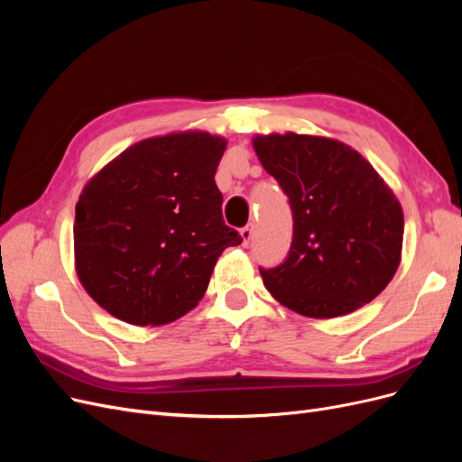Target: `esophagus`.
<instances>
[{
  "label": "esophagus",
  "instance_id": "esophagus-1",
  "mask_svg": "<svg viewBox=\"0 0 462 462\" xmlns=\"http://www.w3.org/2000/svg\"><path fill=\"white\" fill-rule=\"evenodd\" d=\"M253 233H254V226H253V223H250V226H246V227L241 229V236H243V245H245V246L250 243V239H253Z\"/></svg>",
  "mask_w": 462,
  "mask_h": 462
}]
</instances>
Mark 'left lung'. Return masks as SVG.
<instances>
[{
	"mask_svg": "<svg viewBox=\"0 0 462 462\" xmlns=\"http://www.w3.org/2000/svg\"><path fill=\"white\" fill-rule=\"evenodd\" d=\"M263 170L289 197L292 243L283 263L260 270L272 297L309 318H337L372 302L393 279L404 217L372 163L314 134H256Z\"/></svg>",
	"mask_w": 462,
	"mask_h": 462,
	"instance_id": "obj_1",
	"label": "left lung"
}]
</instances>
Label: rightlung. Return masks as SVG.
<instances>
[{
    "label": "right lung",
    "mask_w": 462,
    "mask_h": 462,
    "mask_svg": "<svg viewBox=\"0 0 462 462\" xmlns=\"http://www.w3.org/2000/svg\"><path fill=\"white\" fill-rule=\"evenodd\" d=\"M226 148V138L206 131L144 138L82 189L75 270L106 312L163 326L204 297L223 250L243 243L223 221L214 180Z\"/></svg>",
    "instance_id": "add662e5"
}]
</instances>
